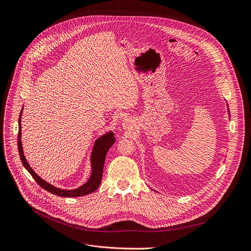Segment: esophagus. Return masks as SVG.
Here are the masks:
<instances>
[{
	"instance_id": "1",
	"label": "esophagus",
	"mask_w": 251,
	"mask_h": 251,
	"mask_svg": "<svg viewBox=\"0 0 251 251\" xmlns=\"http://www.w3.org/2000/svg\"><path fill=\"white\" fill-rule=\"evenodd\" d=\"M131 126H132V122H131V120H129V119H127V120H125L124 122H123V127H125V128H131Z\"/></svg>"
}]
</instances>
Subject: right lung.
<instances>
[{
	"label": "right lung",
	"mask_w": 251,
	"mask_h": 251,
	"mask_svg": "<svg viewBox=\"0 0 251 251\" xmlns=\"http://www.w3.org/2000/svg\"><path fill=\"white\" fill-rule=\"evenodd\" d=\"M23 111V109H22ZM22 111L20 113V117H19V132H18V149H19V154L21 161L24 165V167L28 170V172L32 175V177L35 179L37 183L44 188L45 190H47L48 192L62 196V197H79L83 195H87L94 192L97 190V188L100 186L101 181H102V175H103V168H104V163H105V158L106 154L109 150V148L115 142V138H114V134L108 133L104 136H102L101 138H99L94 145L92 155H91V162H92V174L90 176V179L87 181V183L82 185L81 187L75 189V190H63L59 189L51 184H49L48 182L44 181L42 178H40L34 170L30 167L28 164L26 158L24 156V153H23V147H22V142H21V116H22Z\"/></svg>",
	"instance_id": "obj_1"
}]
</instances>
